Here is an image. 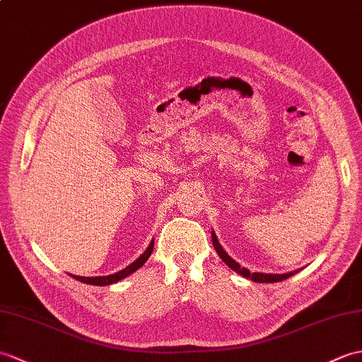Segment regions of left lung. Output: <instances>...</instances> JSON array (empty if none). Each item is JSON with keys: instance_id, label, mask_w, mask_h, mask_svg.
Wrapping results in <instances>:
<instances>
[{"instance_id": "8db88e82", "label": "left lung", "mask_w": 362, "mask_h": 362, "mask_svg": "<svg viewBox=\"0 0 362 362\" xmlns=\"http://www.w3.org/2000/svg\"><path fill=\"white\" fill-rule=\"evenodd\" d=\"M211 239H213V245H214V248H216V251H217V255L221 256V259L223 260V262L228 265L231 270H234L236 273H239V274H242L243 277H248V279H251V281H255V282H259V284H272V282H281V281H285V279H288L290 276H293V274H296L299 270H295V272H291V273H284V274H267V273H250V270H247L245 267H240L236 260L234 259H231L228 255H226V251L221 247V243H219V240H217V238H216V233L214 231H211Z\"/></svg>"}]
</instances>
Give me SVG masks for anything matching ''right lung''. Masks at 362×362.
<instances>
[{"instance_id": "right-lung-1", "label": "right lung", "mask_w": 362, "mask_h": 362, "mask_svg": "<svg viewBox=\"0 0 362 362\" xmlns=\"http://www.w3.org/2000/svg\"><path fill=\"white\" fill-rule=\"evenodd\" d=\"M153 248H154V240H151L149 247L146 248L145 253H143L137 260H134L131 265L126 267L124 270H120L119 273H114V274H109V276H97V277H83V276H74L72 274V277H75V279L80 281V282H85V284H89V285H100V287H105V285L115 284V282L124 279V277L129 276L131 273L137 272L139 268L146 262L148 257L151 256V253H153Z\"/></svg>"}]
</instances>
